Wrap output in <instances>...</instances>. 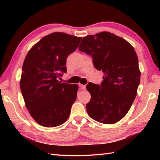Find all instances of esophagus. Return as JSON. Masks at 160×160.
I'll return each mask as SVG.
<instances>
[{
  "mask_svg": "<svg viewBox=\"0 0 160 160\" xmlns=\"http://www.w3.org/2000/svg\"><path fill=\"white\" fill-rule=\"evenodd\" d=\"M79 87L80 88L81 90H85L86 89V86L84 85H81V84H79Z\"/></svg>",
  "mask_w": 160,
  "mask_h": 160,
  "instance_id": "34e87169",
  "label": "esophagus"
}]
</instances>
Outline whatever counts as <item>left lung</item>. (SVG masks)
<instances>
[{
	"instance_id": "obj_1",
	"label": "left lung",
	"mask_w": 160,
	"mask_h": 160,
	"mask_svg": "<svg viewBox=\"0 0 160 160\" xmlns=\"http://www.w3.org/2000/svg\"><path fill=\"white\" fill-rule=\"evenodd\" d=\"M79 50L92 58L94 68L104 72L100 85L89 82L91 99L86 105L92 118L105 124L122 119L131 108L140 80L138 59L133 47L107 32L84 37Z\"/></svg>"
}]
</instances>
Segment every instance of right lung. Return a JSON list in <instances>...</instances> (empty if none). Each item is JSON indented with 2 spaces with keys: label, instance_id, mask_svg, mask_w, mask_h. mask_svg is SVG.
Wrapping results in <instances>:
<instances>
[{
  "label": "right lung",
  "instance_id": "1",
  "mask_svg": "<svg viewBox=\"0 0 160 160\" xmlns=\"http://www.w3.org/2000/svg\"><path fill=\"white\" fill-rule=\"evenodd\" d=\"M82 37L54 32L43 37L27 54L22 66L20 90L27 109L42 126L66 122L77 98L78 85L57 80L67 72L66 60Z\"/></svg>",
  "mask_w": 160,
  "mask_h": 160
}]
</instances>
